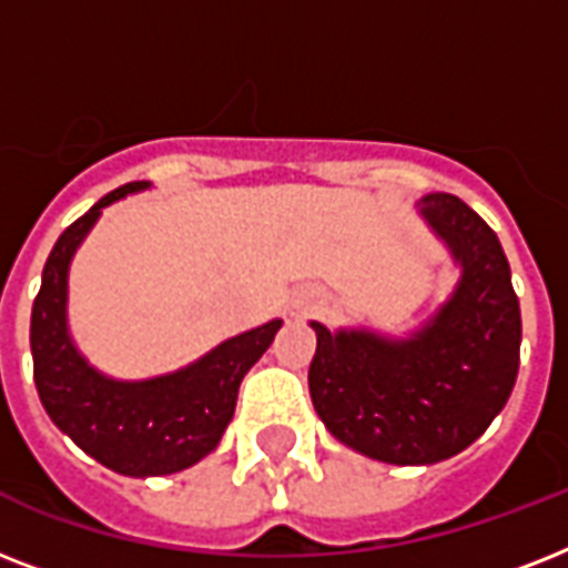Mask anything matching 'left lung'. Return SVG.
Masks as SVG:
<instances>
[{"instance_id": "left-lung-1", "label": "left lung", "mask_w": 568, "mask_h": 568, "mask_svg": "<svg viewBox=\"0 0 568 568\" xmlns=\"http://www.w3.org/2000/svg\"><path fill=\"white\" fill-rule=\"evenodd\" d=\"M424 217L463 265L457 292L409 342L312 324L315 413L338 442L395 466L466 450L504 409L519 374L521 312L489 223L459 196L430 194Z\"/></svg>"}]
</instances>
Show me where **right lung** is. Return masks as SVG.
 <instances>
[{"mask_svg":"<svg viewBox=\"0 0 568 568\" xmlns=\"http://www.w3.org/2000/svg\"><path fill=\"white\" fill-rule=\"evenodd\" d=\"M138 189L144 182L105 194L55 241L31 306V359L40 404L58 430L118 475L159 477L194 466L217 448L235 413L241 379L274 342L283 321L241 333L168 377L114 383L93 372L67 336V265L100 209Z\"/></svg>","mask_w":568,"mask_h":568,"instance_id":"right-lung-1","label":"right lung"}]
</instances>
